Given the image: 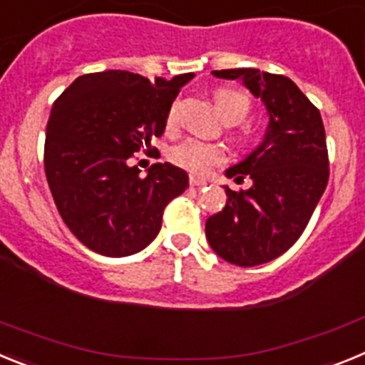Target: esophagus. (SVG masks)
<instances>
[{
  "label": "esophagus",
  "mask_w": 365,
  "mask_h": 365,
  "mask_svg": "<svg viewBox=\"0 0 365 365\" xmlns=\"http://www.w3.org/2000/svg\"><path fill=\"white\" fill-rule=\"evenodd\" d=\"M206 185V180L199 179V177H190V186H193V188H201V186Z\"/></svg>",
  "instance_id": "esophagus-1"
}]
</instances>
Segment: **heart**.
I'll return each instance as SVG.
<instances>
[{
	"mask_svg": "<svg viewBox=\"0 0 365 365\" xmlns=\"http://www.w3.org/2000/svg\"><path fill=\"white\" fill-rule=\"evenodd\" d=\"M215 104L228 122H240L250 111V96L237 89H219L215 93ZM177 108L172 106L168 113V125L175 124ZM170 159L179 168H185L193 175H206L214 166L227 163V148L215 143H205L201 138H185L170 150Z\"/></svg>",
	"mask_w": 365,
	"mask_h": 365,
	"instance_id": "obj_1",
	"label": "heart"
}]
</instances>
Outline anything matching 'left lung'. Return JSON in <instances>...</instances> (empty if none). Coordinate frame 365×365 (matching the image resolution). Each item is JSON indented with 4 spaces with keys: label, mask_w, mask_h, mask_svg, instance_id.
<instances>
[{
    "label": "left lung",
    "mask_w": 365,
    "mask_h": 365,
    "mask_svg": "<svg viewBox=\"0 0 365 365\" xmlns=\"http://www.w3.org/2000/svg\"><path fill=\"white\" fill-rule=\"evenodd\" d=\"M214 76L241 80L263 100L269 125L259 146L227 177L248 190L225 186L227 206L206 221V240L214 252L237 267L269 263L298 241L325 192L329 157L320 111L283 74L259 69L212 71Z\"/></svg>",
    "instance_id": "8db88e82"
}]
</instances>
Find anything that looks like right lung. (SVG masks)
<instances>
[{"instance_id": "add662e5", "label": "right lung", "mask_w": 365, "mask_h": 365, "mask_svg": "<svg viewBox=\"0 0 365 365\" xmlns=\"http://www.w3.org/2000/svg\"><path fill=\"white\" fill-rule=\"evenodd\" d=\"M192 78L185 73L150 82L130 71L89 73L53 104L45 175L63 222L93 252H140L159 234L168 202L188 188L185 170L157 163L140 177L130 159L164 133L173 100Z\"/></svg>"}]
</instances>
